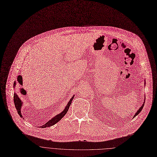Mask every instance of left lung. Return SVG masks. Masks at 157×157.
Instances as JSON below:
<instances>
[{
	"instance_id": "1",
	"label": "left lung",
	"mask_w": 157,
	"mask_h": 157,
	"mask_svg": "<svg viewBox=\"0 0 157 157\" xmlns=\"http://www.w3.org/2000/svg\"><path fill=\"white\" fill-rule=\"evenodd\" d=\"M144 84H145V82ZM144 104H145V102H144V103H143V105H142L140 107V109L137 111V112L136 113V114H135V115H134V116L133 117L134 118V117H136V116H137V115H138V114L141 112V110H142V109H143V107H144Z\"/></svg>"
}]
</instances>
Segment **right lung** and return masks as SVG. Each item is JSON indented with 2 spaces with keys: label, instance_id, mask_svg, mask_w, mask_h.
Instances as JSON below:
<instances>
[{
  "label": "right lung",
  "instance_id": "right-lung-1",
  "mask_svg": "<svg viewBox=\"0 0 157 157\" xmlns=\"http://www.w3.org/2000/svg\"><path fill=\"white\" fill-rule=\"evenodd\" d=\"M15 85H16V82L15 81V82L13 84V87L15 86ZM74 96L75 95H73L71 97V98L69 102L67 103V105L65 107V109L60 113H59V115L55 116L54 118H52L50 120L48 121V122H47L45 124L41 126L40 127L42 128H44L52 126L54 125L55 124H56L57 123H58L62 118H63V117L67 114V112H68V110L69 109V107H70V106L71 105V101L73 100V98H74ZM13 100H14V103H15V108H16V109L17 110L18 113L19 114L20 117L23 118V116H22L21 113V106L23 105V102L20 99V98L18 97V95H17L16 93H15L14 95H13Z\"/></svg>",
  "mask_w": 157,
  "mask_h": 157
}]
</instances>
